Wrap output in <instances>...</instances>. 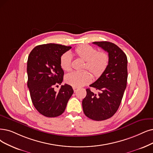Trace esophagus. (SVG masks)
<instances>
[{
    "label": "esophagus",
    "mask_w": 153,
    "mask_h": 153,
    "mask_svg": "<svg viewBox=\"0 0 153 153\" xmlns=\"http://www.w3.org/2000/svg\"><path fill=\"white\" fill-rule=\"evenodd\" d=\"M73 91H74V92H76V91L77 90H78V88L73 87Z\"/></svg>",
    "instance_id": "1"
}]
</instances>
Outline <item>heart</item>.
Listing matches in <instances>:
<instances>
[{
  "mask_svg": "<svg viewBox=\"0 0 153 153\" xmlns=\"http://www.w3.org/2000/svg\"><path fill=\"white\" fill-rule=\"evenodd\" d=\"M76 55L86 62L85 68L88 69L96 77L100 76L105 71L108 65L109 57L104 51H98L96 48L87 45L77 47L75 50ZM71 55L66 53L61 58L60 65L66 71L71 69ZM92 75L88 71H72L65 76L66 82L71 86L79 88L90 83Z\"/></svg>",
  "mask_w": 153,
  "mask_h": 153,
  "instance_id": "obj_1",
  "label": "heart"
}]
</instances>
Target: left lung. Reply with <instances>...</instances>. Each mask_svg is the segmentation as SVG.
<instances>
[{"label": "left lung", "instance_id": "obj_1", "mask_svg": "<svg viewBox=\"0 0 153 153\" xmlns=\"http://www.w3.org/2000/svg\"><path fill=\"white\" fill-rule=\"evenodd\" d=\"M108 53L106 70L90 87L100 91L95 94L87 88L82 101L85 115L97 121L111 118L120 106L127 81V58L117 45L108 41L94 42Z\"/></svg>", "mask_w": 153, "mask_h": 153}]
</instances>
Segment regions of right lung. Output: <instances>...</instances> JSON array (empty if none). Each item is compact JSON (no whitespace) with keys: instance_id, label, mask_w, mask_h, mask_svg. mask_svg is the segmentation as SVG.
I'll return each mask as SVG.
<instances>
[{"instance_id":"obj_1","label":"right lung","mask_w":153,"mask_h":153,"mask_svg":"<svg viewBox=\"0 0 153 153\" xmlns=\"http://www.w3.org/2000/svg\"><path fill=\"white\" fill-rule=\"evenodd\" d=\"M71 48L57 44L41 45L36 46L28 56L27 87L30 98L36 109L45 117L62 115L73 94L72 87L67 84L62 85L58 92L54 90L63 80L61 57Z\"/></svg>"}]
</instances>
